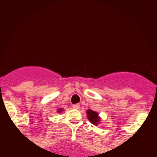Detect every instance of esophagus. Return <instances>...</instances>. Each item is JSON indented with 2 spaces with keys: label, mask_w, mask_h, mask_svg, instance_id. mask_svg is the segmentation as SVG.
<instances>
[{
  "label": "esophagus",
  "mask_w": 157,
  "mask_h": 157,
  "mask_svg": "<svg viewBox=\"0 0 157 157\" xmlns=\"http://www.w3.org/2000/svg\"><path fill=\"white\" fill-rule=\"evenodd\" d=\"M73 108H74V109H79V108H80V105H79L78 104H74V106H73Z\"/></svg>",
  "instance_id": "obj_1"
}]
</instances>
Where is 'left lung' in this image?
Wrapping results in <instances>:
<instances>
[{
  "label": "left lung",
  "instance_id": "1",
  "mask_svg": "<svg viewBox=\"0 0 157 157\" xmlns=\"http://www.w3.org/2000/svg\"><path fill=\"white\" fill-rule=\"evenodd\" d=\"M86 114L88 119H89V121L91 122L92 124H94V125L97 126L101 122V117L98 116V113L97 112H96V111H94L91 110V109H89V110L86 111Z\"/></svg>",
  "mask_w": 157,
  "mask_h": 157
}]
</instances>
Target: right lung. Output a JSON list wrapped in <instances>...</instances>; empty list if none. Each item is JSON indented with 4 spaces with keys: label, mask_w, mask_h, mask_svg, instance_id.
<instances>
[{
    "label": "right lung",
    "mask_w": 157,
    "mask_h": 157,
    "mask_svg": "<svg viewBox=\"0 0 157 157\" xmlns=\"http://www.w3.org/2000/svg\"><path fill=\"white\" fill-rule=\"evenodd\" d=\"M63 111V108H60L59 109H57V113H62V111Z\"/></svg>",
    "instance_id": "add662e5"
}]
</instances>
